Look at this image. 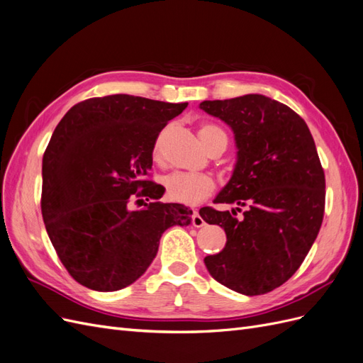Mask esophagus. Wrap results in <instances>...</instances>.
<instances>
[{"instance_id":"34e87169","label":"esophagus","mask_w":363,"mask_h":363,"mask_svg":"<svg viewBox=\"0 0 363 363\" xmlns=\"http://www.w3.org/2000/svg\"><path fill=\"white\" fill-rule=\"evenodd\" d=\"M191 225L194 228H202L205 225V220L201 217V214H199L197 211H194L193 216H191Z\"/></svg>"}]
</instances>
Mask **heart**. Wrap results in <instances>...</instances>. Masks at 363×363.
Listing matches in <instances>:
<instances>
[{
    "instance_id": "1",
    "label": "heart",
    "mask_w": 363,
    "mask_h": 363,
    "mask_svg": "<svg viewBox=\"0 0 363 363\" xmlns=\"http://www.w3.org/2000/svg\"><path fill=\"white\" fill-rule=\"evenodd\" d=\"M199 135H201L202 142L208 147L217 135H225V133L214 125L205 123L201 126V130H199ZM161 142H162V134L157 138L154 149H152V157H154V161L157 162L162 160ZM162 184H164L166 194L170 201L177 203H184V205L201 203L208 196H211L216 190L214 178L205 173L174 172L167 174V177L162 179Z\"/></svg>"
}]
</instances>
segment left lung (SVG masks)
Masks as SVG:
<instances>
[{
	"instance_id": "obj_1",
	"label": "left lung",
	"mask_w": 363,
	"mask_h": 363,
	"mask_svg": "<svg viewBox=\"0 0 363 363\" xmlns=\"http://www.w3.org/2000/svg\"><path fill=\"white\" fill-rule=\"evenodd\" d=\"M203 111L228 123L237 145L232 178L214 203L202 208L209 225L226 232L225 249L206 256L217 282L244 296H259L294 274L317 238L324 216L325 178L306 122L288 105L264 95L203 101Z\"/></svg>"
}]
</instances>
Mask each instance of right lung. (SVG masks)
<instances>
[{
  "label": "right lung",
  "mask_w": 363,
  "mask_h": 363,
  "mask_svg": "<svg viewBox=\"0 0 363 363\" xmlns=\"http://www.w3.org/2000/svg\"><path fill=\"white\" fill-rule=\"evenodd\" d=\"M186 105L90 98L57 125L43 154L40 206L58 258L78 284L102 292L134 284L164 230L190 225L193 211L160 202L164 189L147 179L161 130ZM135 196L148 201L138 212L129 209Z\"/></svg>",
  "instance_id": "obj_1"
}]
</instances>
